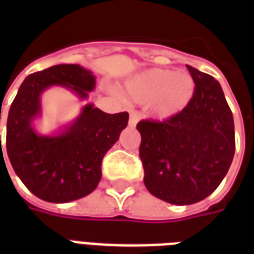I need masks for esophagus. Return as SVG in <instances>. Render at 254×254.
I'll list each match as a JSON object with an SVG mask.
<instances>
[{
	"label": "esophagus",
	"mask_w": 254,
	"mask_h": 254,
	"mask_svg": "<svg viewBox=\"0 0 254 254\" xmlns=\"http://www.w3.org/2000/svg\"><path fill=\"white\" fill-rule=\"evenodd\" d=\"M138 119H139L138 113H137V112H134V111H131L130 112V119H129V127H134L135 125H137V123H138Z\"/></svg>",
	"instance_id": "1"
}]
</instances>
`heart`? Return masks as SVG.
Here are the masks:
<instances>
[{"label": "heart", "mask_w": 254, "mask_h": 254, "mask_svg": "<svg viewBox=\"0 0 254 254\" xmlns=\"http://www.w3.org/2000/svg\"><path fill=\"white\" fill-rule=\"evenodd\" d=\"M195 83L189 73L153 68L127 81V92L138 103L151 101V109L159 117H171L191 101Z\"/></svg>", "instance_id": "b5f03b06"}]
</instances>
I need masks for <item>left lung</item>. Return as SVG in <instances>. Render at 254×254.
Here are the masks:
<instances>
[{"label":"left lung","instance_id":"1","mask_svg":"<svg viewBox=\"0 0 254 254\" xmlns=\"http://www.w3.org/2000/svg\"><path fill=\"white\" fill-rule=\"evenodd\" d=\"M195 83L189 105L163 121L137 124L143 182L177 205L203 200L219 187L235 155L233 116L219 81L187 65Z\"/></svg>","mask_w":254,"mask_h":254}]
</instances>
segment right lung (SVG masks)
I'll return each instance as SVG.
<instances>
[{"mask_svg":"<svg viewBox=\"0 0 254 254\" xmlns=\"http://www.w3.org/2000/svg\"><path fill=\"white\" fill-rule=\"evenodd\" d=\"M53 85L69 88L87 99L96 79L79 64L53 65L29 75L10 107L6 151L30 192L50 203H67L87 196L97 187L104 155L127 127L129 115H109L87 104L59 134H38L33 121L41 115V95Z\"/></svg>","mask_w":254,"mask_h":254,"instance_id":"1","label":"right lung"}]
</instances>
